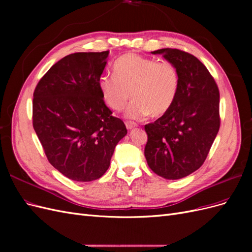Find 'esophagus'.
Listing matches in <instances>:
<instances>
[{
    "mask_svg": "<svg viewBox=\"0 0 252 252\" xmlns=\"http://www.w3.org/2000/svg\"><path fill=\"white\" fill-rule=\"evenodd\" d=\"M125 125H126V127H127L128 130H131L132 128L136 127V124L134 123V122H126Z\"/></svg>",
    "mask_w": 252,
    "mask_h": 252,
    "instance_id": "obj_1",
    "label": "esophagus"
}]
</instances>
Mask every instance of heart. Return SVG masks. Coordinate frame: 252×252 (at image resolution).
I'll return each mask as SVG.
<instances>
[{
  "mask_svg": "<svg viewBox=\"0 0 252 252\" xmlns=\"http://www.w3.org/2000/svg\"><path fill=\"white\" fill-rule=\"evenodd\" d=\"M113 73L102 75L98 89L105 104L114 111L123 110L131 95L133 101L126 112L129 119L141 120L149 113L161 117L177 98L180 74L169 61L127 53L114 62Z\"/></svg>",
  "mask_w": 252,
  "mask_h": 252,
  "instance_id": "b5f03b06",
  "label": "heart"
}]
</instances>
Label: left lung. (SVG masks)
<instances>
[{"label": "left lung", "mask_w": 252, "mask_h": 252, "mask_svg": "<svg viewBox=\"0 0 252 252\" xmlns=\"http://www.w3.org/2000/svg\"><path fill=\"white\" fill-rule=\"evenodd\" d=\"M171 62L180 74L177 98L155 123L145 125V158L167 180L185 178L205 162L220 129V93L215 79L194 56L179 49L152 51Z\"/></svg>", "instance_id": "obj_1"}]
</instances>
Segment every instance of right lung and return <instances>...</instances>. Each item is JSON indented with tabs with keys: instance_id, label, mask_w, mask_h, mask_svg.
Segmentation results:
<instances>
[{
	"instance_id": "obj_1",
	"label": "right lung",
	"mask_w": 252,
	"mask_h": 252,
	"mask_svg": "<svg viewBox=\"0 0 252 252\" xmlns=\"http://www.w3.org/2000/svg\"><path fill=\"white\" fill-rule=\"evenodd\" d=\"M108 55L66 56L45 73L33 93L32 125L45 155L57 170L77 182L100 179L127 134L98 89Z\"/></svg>"
}]
</instances>
